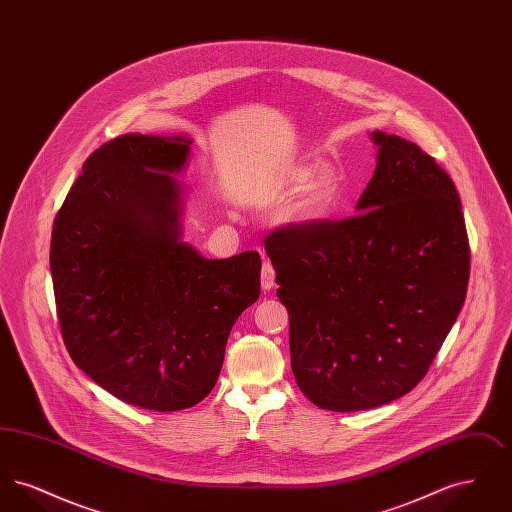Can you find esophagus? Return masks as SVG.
Returning a JSON list of instances; mask_svg holds the SVG:
<instances>
[{
	"instance_id": "1",
	"label": "esophagus",
	"mask_w": 512,
	"mask_h": 512,
	"mask_svg": "<svg viewBox=\"0 0 512 512\" xmlns=\"http://www.w3.org/2000/svg\"><path fill=\"white\" fill-rule=\"evenodd\" d=\"M274 278H276L274 267L268 261H265L263 268H261V286H263V290H270L274 286Z\"/></svg>"
}]
</instances>
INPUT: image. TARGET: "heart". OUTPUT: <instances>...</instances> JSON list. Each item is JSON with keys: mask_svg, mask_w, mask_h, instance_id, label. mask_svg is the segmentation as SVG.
<instances>
[{"mask_svg": "<svg viewBox=\"0 0 512 512\" xmlns=\"http://www.w3.org/2000/svg\"><path fill=\"white\" fill-rule=\"evenodd\" d=\"M307 183L293 205V219L301 222H315L332 213L341 194V178L334 167H320L315 172L311 163L293 165L286 174V186L297 190Z\"/></svg>", "mask_w": 512, "mask_h": 512, "instance_id": "heart-1", "label": "heart"}]
</instances>
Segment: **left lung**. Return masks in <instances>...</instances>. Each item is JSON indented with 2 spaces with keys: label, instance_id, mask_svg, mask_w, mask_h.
<instances>
[{
  "label": "left lung",
  "instance_id": "obj_1",
  "mask_svg": "<svg viewBox=\"0 0 512 512\" xmlns=\"http://www.w3.org/2000/svg\"><path fill=\"white\" fill-rule=\"evenodd\" d=\"M378 163L361 215L286 224L265 249L290 315L295 382L320 409L403 397L463 309L470 245L461 199L432 155L372 132Z\"/></svg>",
  "mask_w": 512,
  "mask_h": 512
}]
</instances>
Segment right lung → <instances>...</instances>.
Masks as SVG:
<instances>
[{
  "label": "right lung",
  "mask_w": 512,
  "mask_h": 512,
  "mask_svg": "<svg viewBox=\"0 0 512 512\" xmlns=\"http://www.w3.org/2000/svg\"><path fill=\"white\" fill-rule=\"evenodd\" d=\"M192 140L122 134L82 165L51 232V278L74 365L124 403L171 413L217 384L228 334L261 293V257L205 259L182 236Z\"/></svg>",
  "instance_id": "right-lung-1"
}]
</instances>
